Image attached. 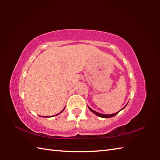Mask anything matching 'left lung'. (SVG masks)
<instances>
[{
  "mask_svg": "<svg viewBox=\"0 0 160 160\" xmlns=\"http://www.w3.org/2000/svg\"><path fill=\"white\" fill-rule=\"evenodd\" d=\"M126 106H127V105H126ZM125 106V107H126ZM125 107L123 108H125ZM89 110L91 111H92L93 113H94V114H96V115H98V116H99V117H100V118H111V117H113V116H115V115H116L119 112H120L122 109H123V108H122V109L120 111H118V112H117V113H113V114H110V115H105V114H101V113H98V112H96V111H95L94 110H93V109H91V108H90V107H89Z\"/></svg>",
  "mask_w": 160,
  "mask_h": 160,
  "instance_id": "8db88e82",
  "label": "left lung"
}]
</instances>
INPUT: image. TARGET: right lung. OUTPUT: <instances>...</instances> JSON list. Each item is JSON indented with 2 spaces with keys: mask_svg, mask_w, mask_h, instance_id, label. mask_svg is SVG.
Segmentation results:
<instances>
[{
  "mask_svg": "<svg viewBox=\"0 0 160 160\" xmlns=\"http://www.w3.org/2000/svg\"><path fill=\"white\" fill-rule=\"evenodd\" d=\"M64 109H63V110H62V111H61V112H60V113H62V111H64ZM60 113H58V114H56V115H58V114H60ZM55 115H54V116H55ZM42 117H44V116H42ZM51 117H53V116H51ZM45 118H47V117H45Z\"/></svg>",
  "mask_w": 160,
  "mask_h": 160,
  "instance_id": "1",
  "label": "right lung"
}]
</instances>
